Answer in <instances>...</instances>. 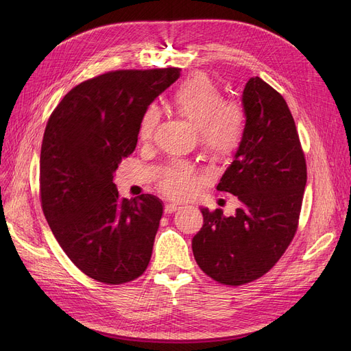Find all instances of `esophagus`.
<instances>
[{
    "mask_svg": "<svg viewBox=\"0 0 351 351\" xmlns=\"http://www.w3.org/2000/svg\"><path fill=\"white\" fill-rule=\"evenodd\" d=\"M179 205L178 204H171V202H169V204H166L165 205V213H173V212H176V210H179Z\"/></svg>",
    "mask_w": 351,
    "mask_h": 351,
    "instance_id": "1",
    "label": "esophagus"
}]
</instances>
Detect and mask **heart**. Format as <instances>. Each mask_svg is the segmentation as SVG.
<instances>
[{
	"instance_id": "b5f03b06",
	"label": "heart",
	"mask_w": 351,
	"mask_h": 351,
	"mask_svg": "<svg viewBox=\"0 0 351 351\" xmlns=\"http://www.w3.org/2000/svg\"><path fill=\"white\" fill-rule=\"evenodd\" d=\"M173 108L199 129L204 149L216 160L230 159L242 145L246 132V115L241 104L225 101L222 90L204 73L183 81L173 95ZM155 106L147 108L139 122V139L149 141L158 123ZM199 179L196 169L186 163H173L165 171L162 189L171 196L191 193Z\"/></svg>"
}]
</instances>
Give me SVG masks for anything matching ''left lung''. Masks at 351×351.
<instances>
[{"instance_id":"8db88e82","label":"left lung","mask_w":351,"mask_h":351,"mask_svg":"<svg viewBox=\"0 0 351 351\" xmlns=\"http://www.w3.org/2000/svg\"><path fill=\"white\" fill-rule=\"evenodd\" d=\"M246 132L216 189L241 200L233 216L200 208L192 239L195 261L213 280L241 286L262 278L298 230L307 180L306 159L290 109L259 77L242 95Z\"/></svg>"}]
</instances>
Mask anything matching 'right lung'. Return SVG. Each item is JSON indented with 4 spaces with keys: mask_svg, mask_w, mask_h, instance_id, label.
<instances>
[{
    "mask_svg": "<svg viewBox=\"0 0 351 351\" xmlns=\"http://www.w3.org/2000/svg\"><path fill=\"white\" fill-rule=\"evenodd\" d=\"M179 75V68L102 73L72 88L48 119L41 206L72 263L98 282L128 283L149 265L162 200L121 197L114 173L135 151L143 112Z\"/></svg>",
    "mask_w": 351,
    "mask_h": 351,
    "instance_id": "right-lung-1",
    "label": "right lung"
}]
</instances>
